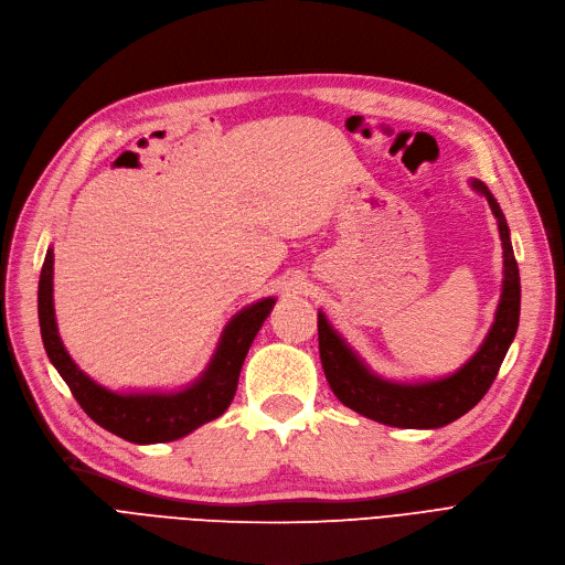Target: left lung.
Listing matches in <instances>:
<instances>
[{"label":"left lung","mask_w":565,"mask_h":565,"mask_svg":"<svg viewBox=\"0 0 565 565\" xmlns=\"http://www.w3.org/2000/svg\"><path fill=\"white\" fill-rule=\"evenodd\" d=\"M470 188L489 201L503 241V291L484 343L452 375L424 382H394L375 375L320 310L318 335L322 369L331 392L350 411L398 428H440L476 408L499 375L519 327L522 285H519V268L501 206L480 180H470Z\"/></svg>","instance_id":"obj_1"}]
</instances>
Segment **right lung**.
<instances>
[{"mask_svg": "<svg viewBox=\"0 0 565 565\" xmlns=\"http://www.w3.org/2000/svg\"><path fill=\"white\" fill-rule=\"evenodd\" d=\"M274 306L276 299L268 297L236 312L224 327L206 371L185 390L122 394L110 392L85 375L62 343L53 306V247H49L39 278V327L51 364L89 419L137 445L178 440L230 408L245 354Z\"/></svg>", "mask_w": 565, "mask_h": 565, "instance_id": "add662e5", "label": "right lung"}]
</instances>
